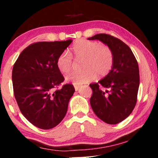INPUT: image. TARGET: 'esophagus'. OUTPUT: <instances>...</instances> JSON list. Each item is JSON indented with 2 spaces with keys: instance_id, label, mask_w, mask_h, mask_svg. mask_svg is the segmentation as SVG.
I'll return each mask as SVG.
<instances>
[{
  "instance_id": "1",
  "label": "esophagus",
  "mask_w": 158,
  "mask_h": 158,
  "mask_svg": "<svg viewBox=\"0 0 158 158\" xmlns=\"http://www.w3.org/2000/svg\"><path fill=\"white\" fill-rule=\"evenodd\" d=\"M80 87H81V85H75V86H74V88H75V91H77V90H79Z\"/></svg>"
}]
</instances>
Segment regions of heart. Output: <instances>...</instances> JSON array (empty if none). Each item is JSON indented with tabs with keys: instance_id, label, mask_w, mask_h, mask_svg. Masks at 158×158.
<instances>
[{
	"instance_id": "1",
	"label": "heart",
	"mask_w": 158,
	"mask_h": 158,
	"mask_svg": "<svg viewBox=\"0 0 158 158\" xmlns=\"http://www.w3.org/2000/svg\"><path fill=\"white\" fill-rule=\"evenodd\" d=\"M72 50L77 60H83L82 72L73 73L66 77L65 81L75 85L89 83L98 77H104L111 71L114 63V54L107 45H101L97 42L79 40L73 44ZM71 55L63 52L57 60V67L60 72L67 74L73 68Z\"/></svg>"
}]
</instances>
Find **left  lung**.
<instances>
[{
	"mask_svg": "<svg viewBox=\"0 0 158 158\" xmlns=\"http://www.w3.org/2000/svg\"><path fill=\"white\" fill-rule=\"evenodd\" d=\"M88 40L101 41L113 52L114 63L109 74L98 83L90 84L93 90L90 103L100 119L109 124H118L130 115L137 102L139 85L137 61L125 43L109 34H96Z\"/></svg>",
	"mask_w": 158,
	"mask_h": 158,
	"instance_id": "left-lung-1",
	"label": "left lung"
}]
</instances>
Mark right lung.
<instances>
[{"label":"right lung","mask_w":158,"mask_h":158,"mask_svg":"<svg viewBox=\"0 0 158 158\" xmlns=\"http://www.w3.org/2000/svg\"><path fill=\"white\" fill-rule=\"evenodd\" d=\"M73 42H41L23 49L15 62L12 81L15 98L24 117L34 126L49 129L62 122L75 92L71 84L54 91L64 81L57 57Z\"/></svg>","instance_id":"1"}]
</instances>
